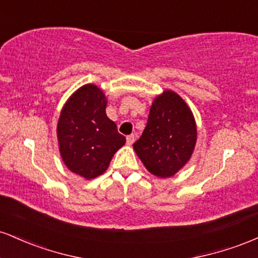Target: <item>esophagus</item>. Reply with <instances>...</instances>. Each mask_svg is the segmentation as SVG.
Segmentation results:
<instances>
[{"mask_svg": "<svg viewBox=\"0 0 258 258\" xmlns=\"http://www.w3.org/2000/svg\"><path fill=\"white\" fill-rule=\"evenodd\" d=\"M126 142H127V144H128V146H131V144H133V142H135V135L127 136Z\"/></svg>", "mask_w": 258, "mask_h": 258, "instance_id": "obj_1", "label": "esophagus"}]
</instances>
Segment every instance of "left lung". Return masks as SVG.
Instances as JSON below:
<instances>
[{
    "label": "left lung",
    "mask_w": 258,
    "mask_h": 258,
    "mask_svg": "<svg viewBox=\"0 0 258 258\" xmlns=\"http://www.w3.org/2000/svg\"><path fill=\"white\" fill-rule=\"evenodd\" d=\"M195 142L193 112L178 94L165 91L153 102L146 128L133 148L150 173L166 178L190 159Z\"/></svg>",
    "instance_id": "obj_1"
}]
</instances>
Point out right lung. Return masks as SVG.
<instances>
[{
  "label": "right lung",
  "instance_id": "add662e5",
  "mask_svg": "<svg viewBox=\"0 0 258 258\" xmlns=\"http://www.w3.org/2000/svg\"><path fill=\"white\" fill-rule=\"evenodd\" d=\"M105 96L85 85L65 103L58 121L59 152L67 167L86 179L105 172L114 154L126 143L106 116Z\"/></svg>",
  "mask_w": 258,
  "mask_h": 258
}]
</instances>
